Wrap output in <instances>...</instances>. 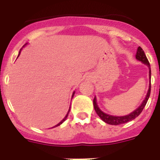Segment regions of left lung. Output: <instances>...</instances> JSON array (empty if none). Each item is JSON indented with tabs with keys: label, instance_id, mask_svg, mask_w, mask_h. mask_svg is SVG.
Wrapping results in <instances>:
<instances>
[{
	"label": "left lung",
	"instance_id": "left-lung-1",
	"mask_svg": "<svg viewBox=\"0 0 160 160\" xmlns=\"http://www.w3.org/2000/svg\"><path fill=\"white\" fill-rule=\"evenodd\" d=\"M135 58H136L137 60L142 62L143 64H146L147 66L149 68V78L151 79V75H152V72H151V67H150V63L148 62V58L146 57V54L144 53V51L142 50V48L139 46L137 49V53L135 55ZM150 94H151V80H150V84H149V89H148V94H147L146 98L145 99L143 100V102H142L139 107L134 111L133 112H131V114H128V115H125V116H112V115H110V114H107L106 113L102 112L99 109V107H98L97 102H96V97H94V100H93V103H94V108L95 110L96 113L98 116L101 118V119L102 121H104L105 122L108 124H111V125H120V124L126 123V122H130L131 120L135 119L136 117H138L139 114H141V112L142 111L143 108L146 106L147 102H148V100L150 97Z\"/></svg>",
	"mask_w": 160,
	"mask_h": 160
}]
</instances>
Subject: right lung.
<instances>
[{
  "mask_svg": "<svg viewBox=\"0 0 160 160\" xmlns=\"http://www.w3.org/2000/svg\"><path fill=\"white\" fill-rule=\"evenodd\" d=\"M20 53H21V50H20V52H19V54H18V56H19V55H20ZM73 94H74V92H73V95H72V98H73ZM70 109H69V111H68V113H67V114H66V117H65V118H63V119H62V121H61V122H59V123H58V124H57V125L55 126V127H58V126L61 125V124L62 123V122H64L65 120H66V118H67V116H68V114H69V112H70ZM53 128H54V127H53Z\"/></svg>",
  "mask_w": 160,
  "mask_h": 160,
  "instance_id": "obj_1",
  "label": "right lung"
}]
</instances>
